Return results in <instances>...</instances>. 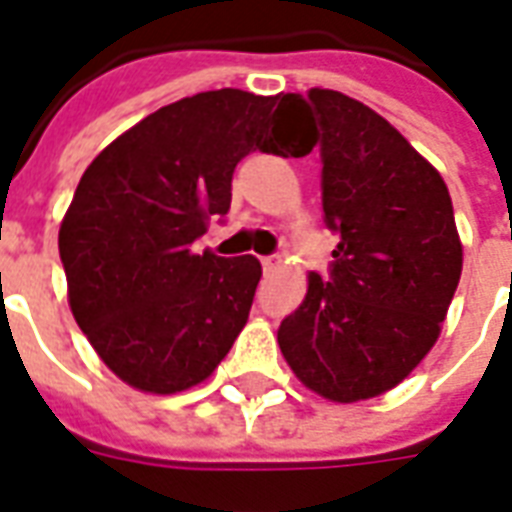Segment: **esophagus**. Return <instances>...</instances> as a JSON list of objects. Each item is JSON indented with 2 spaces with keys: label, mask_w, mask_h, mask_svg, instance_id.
<instances>
[{
  "label": "esophagus",
  "mask_w": 512,
  "mask_h": 512,
  "mask_svg": "<svg viewBox=\"0 0 512 512\" xmlns=\"http://www.w3.org/2000/svg\"><path fill=\"white\" fill-rule=\"evenodd\" d=\"M279 263H282V257H279V255L263 257V268H265V271H273V268H279Z\"/></svg>",
  "instance_id": "esophagus-1"
}]
</instances>
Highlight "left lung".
Wrapping results in <instances>:
<instances>
[{
	"label": "left lung",
	"instance_id": "8db88e82",
	"mask_svg": "<svg viewBox=\"0 0 512 512\" xmlns=\"http://www.w3.org/2000/svg\"><path fill=\"white\" fill-rule=\"evenodd\" d=\"M322 126V212L341 236L322 279L279 325L295 376L335 403L411 373L440 335L462 276L451 195L395 126L338 91L311 88Z\"/></svg>",
	"mask_w": 512,
	"mask_h": 512
}]
</instances>
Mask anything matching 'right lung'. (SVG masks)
<instances>
[{
    "label": "right lung",
    "instance_id": "obj_1",
    "mask_svg": "<svg viewBox=\"0 0 512 512\" xmlns=\"http://www.w3.org/2000/svg\"><path fill=\"white\" fill-rule=\"evenodd\" d=\"M314 147L306 101L222 88L161 107L85 169L58 230L77 325L126 384L174 395L228 354L260 282L257 257L195 255L230 209L249 152Z\"/></svg>",
    "mask_w": 512,
    "mask_h": 512
}]
</instances>
